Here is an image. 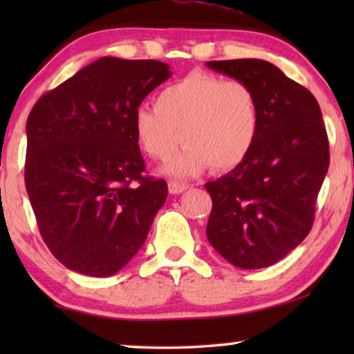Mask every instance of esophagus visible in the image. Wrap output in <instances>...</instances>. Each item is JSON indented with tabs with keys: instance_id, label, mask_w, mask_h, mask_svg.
Wrapping results in <instances>:
<instances>
[{
	"instance_id": "obj_1",
	"label": "esophagus",
	"mask_w": 354,
	"mask_h": 354,
	"mask_svg": "<svg viewBox=\"0 0 354 354\" xmlns=\"http://www.w3.org/2000/svg\"><path fill=\"white\" fill-rule=\"evenodd\" d=\"M167 187H169V193H172V195H178V193L185 192L188 188L187 183L177 182V180H171L167 183Z\"/></svg>"
}]
</instances>
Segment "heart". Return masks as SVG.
I'll return each instance as SVG.
<instances>
[{
    "label": "heart",
    "mask_w": 354,
    "mask_h": 354,
    "mask_svg": "<svg viewBox=\"0 0 354 354\" xmlns=\"http://www.w3.org/2000/svg\"><path fill=\"white\" fill-rule=\"evenodd\" d=\"M261 113L253 88L241 80H225L190 72L156 96V106L142 104L133 113V130L149 158L166 161L174 177H193L214 166L232 171L248 158L259 133Z\"/></svg>",
    "instance_id": "1"
}]
</instances>
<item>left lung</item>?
<instances>
[{
  "instance_id": "obj_1",
  "label": "left lung",
  "mask_w": 354,
  "mask_h": 354,
  "mask_svg": "<svg viewBox=\"0 0 354 354\" xmlns=\"http://www.w3.org/2000/svg\"><path fill=\"white\" fill-rule=\"evenodd\" d=\"M206 66L248 84L261 113L248 158L205 185L212 198L207 240L236 268H268L297 248L313 227L330 161L321 108L311 91L268 61Z\"/></svg>"
}]
</instances>
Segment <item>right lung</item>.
Returning <instances> with one entry per match:
<instances>
[{
  "label": "right lung",
  "mask_w": 354,
  "mask_h": 354,
  "mask_svg": "<svg viewBox=\"0 0 354 354\" xmlns=\"http://www.w3.org/2000/svg\"><path fill=\"white\" fill-rule=\"evenodd\" d=\"M171 75L164 62L104 56L28 114V200L43 241L67 269L108 277L147 240L167 183L143 176L133 113Z\"/></svg>",
  "instance_id": "add662e5"
}]
</instances>
